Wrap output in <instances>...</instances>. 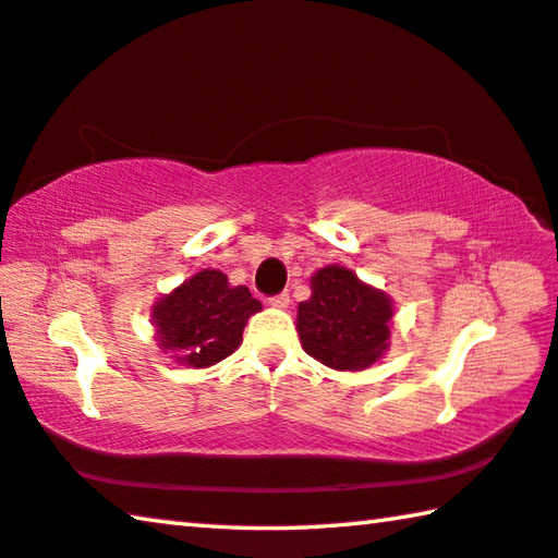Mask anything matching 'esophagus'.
Returning a JSON list of instances; mask_svg holds the SVG:
<instances>
[{
  "instance_id": "obj_1",
  "label": "esophagus",
  "mask_w": 558,
  "mask_h": 558,
  "mask_svg": "<svg viewBox=\"0 0 558 558\" xmlns=\"http://www.w3.org/2000/svg\"><path fill=\"white\" fill-rule=\"evenodd\" d=\"M268 305L276 307V310H286L290 305V295H288V292H280V295L268 300Z\"/></svg>"
}]
</instances>
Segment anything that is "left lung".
Returning a JSON list of instances; mask_svg holds the SVG:
<instances>
[{
	"mask_svg": "<svg viewBox=\"0 0 558 558\" xmlns=\"http://www.w3.org/2000/svg\"><path fill=\"white\" fill-rule=\"evenodd\" d=\"M310 300L298 305V335L305 352L337 372H364L389 352L391 295L352 268L325 266L310 278Z\"/></svg>",
	"mask_w": 558,
	"mask_h": 558,
	"instance_id": "1",
	"label": "left lung"
}]
</instances>
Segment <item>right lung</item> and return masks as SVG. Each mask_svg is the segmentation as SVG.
Here are the masks:
<instances>
[{
    "label": "right lung",
    "mask_w": 558,
    "mask_h": 558,
    "mask_svg": "<svg viewBox=\"0 0 558 558\" xmlns=\"http://www.w3.org/2000/svg\"><path fill=\"white\" fill-rule=\"evenodd\" d=\"M260 310L248 288L231 286L221 270L204 268L157 298L149 317L157 344L169 359L206 369L241 347L243 327Z\"/></svg>",
    "instance_id": "obj_1"
}]
</instances>
